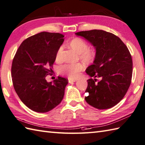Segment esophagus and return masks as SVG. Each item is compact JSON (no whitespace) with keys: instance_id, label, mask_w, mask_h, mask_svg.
Masks as SVG:
<instances>
[{"instance_id":"obj_1","label":"esophagus","mask_w":145,"mask_h":145,"mask_svg":"<svg viewBox=\"0 0 145 145\" xmlns=\"http://www.w3.org/2000/svg\"><path fill=\"white\" fill-rule=\"evenodd\" d=\"M77 81V79H69V83H72V82H76Z\"/></svg>"}]
</instances>
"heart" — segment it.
I'll return each mask as SVG.
<instances>
[{"mask_svg":"<svg viewBox=\"0 0 145 145\" xmlns=\"http://www.w3.org/2000/svg\"><path fill=\"white\" fill-rule=\"evenodd\" d=\"M69 46L71 49L78 52L79 58L87 64L92 63L96 59V52L94 49H89V45L83 39L75 37L69 42ZM63 48L60 47L56 54V61L60 62L62 60ZM84 65L81 63L67 64L61 66L59 71L61 74L66 76L71 79H76L79 78L80 73L84 69Z\"/></svg>","mask_w":145,"mask_h":145,"instance_id":"b5f03b06","label":"heart"}]
</instances>
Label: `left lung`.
Returning <instances> with one entry per match:
<instances>
[{"label": "left lung", "mask_w": 145, "mask_h": 145, "mask_svg": "<svg viewBox=\"0 0 145 145\" xmlns=\"http://www.w3.org/2000/svg\"><path fill=\"white\" fill-rule=\"evenodd\" d=\"M95 47L96 57L86 70L88 79L85 100L99 110L116 105L128 91L131 82L133 61L129 50L116 35L103 30L76 32Z\"/></svg>", "instance_id": "8db88e82"}]
</instances>
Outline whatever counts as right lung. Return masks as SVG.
<instances>
[{
  "label": "right lung",
  "mask_w": 145,
  "mask_h": 145,
  "mask_svg": "<svg viewBox=\"0 0 145 145\" xmlns=\"http://www.w3.org/2000/svg\"><path fill=\"white\" fill-rule=\"evenodd\" d=\"M64 35L42 32L29 37L20 44L14 56L11 67L14 88L20 99L31 110L46 113L61 102L68 83L58 76L48 82L56 54L64 42Z\"/></svg>",
  "instance_id": "add662e5"
}]
</instances>
